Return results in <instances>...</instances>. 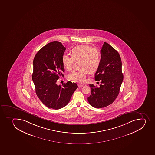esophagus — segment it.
Segmentation results:
<instances>
[{"instance_id": "1", "label": "esophagus", "mask_w": 155, "mask_h": 155, "mask_svg": "<svg viewBox=\"0 0 155 155\" xmlns=\"http://www.w3.org/2000/svg\"><path fill=\"white\" fill-rule=\"evenodd\" d=\"M78 87H82L84 86V85H81V84H78Z\"/></svg>"}]
</instances>
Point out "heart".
I'll return each mask as SVG.
<instances>
[{
	"instance_id": "1",
	"label": "heart",
	"mask_w": 155,
	"mask_h": 155,
	"mask_svg": "<svg viewBox=\"0 0 155 155\" xmlns=\"http://www.w3.org/2000/svg\"><path fill=\"white\" fill-rule=\"evenodd\" d=\"M62 63L66 69H72L75 61H80L81 70L73 71L68 75V78L76 82L82 83L85 79L88 72H96L101 63L102 56L100 51L89 45L76 46L71 50V56L64 54Z\"/></svg>"
}]
</instances>
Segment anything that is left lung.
I'll list each match as a JSON object with an SVG mask.
<instances>
[{
  "mask_svg": "<svg viewBox=\"0 0 155 155\" xmlns=\"http://www.w3.org/2000/svg\"><path fill=\"white\" fill-rule=\"evenodd\" d=\"M102 60L95 74V80L101 81L99 87L89 84L91 95L87 99L95 108H103L110 105L120 92L124 75L121 70V60L116 50L104 42L100 50Z\"/></svg>",
  "mask_w": 155,
  "mask_h": 155,
  "instance_id": "8db88e82",
  "label": "left lung"
}]
</instances>
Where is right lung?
Returning a JSON list of instances; mask_svg holds the SVG:
<instances>
[{
	"instance_id": "add662e5",
	"label": "right lung",
	"mask_w": 155,
	"mask_h": 155,
	"mask_svg": "<svg viewBox=\"0 0 155 155\" xmlns=\"http://www.w3.org/2000/svg\"><path fill=\"white\" fill-rule=\"evenodd\" d=\"M66 48L59 41H53L41 48L33 61L32 79L35 93L47 107L59 109L68 104L78 88L76 83L68 81L62 86L56 84L65 69L62 56Z\"/></svg>"
}]
</instances>
